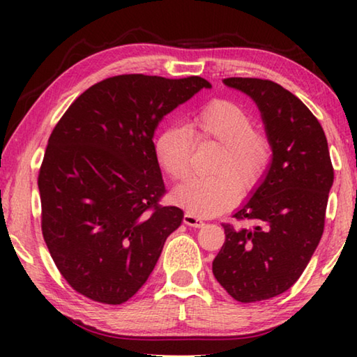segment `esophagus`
Here are the masks:
<instances>
[{
    "label": "esophagus",
    "instance_id": "obj_1",
    "mask_svg": "<svg viewBox=\"0 0 357 357\" xmlns=\"http://www.w3.org/2000/svg\"><path fill=\"white\" fill-rule=\"evenodd\" d=\"M184 223H185V225H189V227H193V228H202L204 225V222L200 219V217H197L195 214H192V213L184 214Z\"/></svg>",
    "mask_w": 357,
    "mask_h": 357
}]
</instances>
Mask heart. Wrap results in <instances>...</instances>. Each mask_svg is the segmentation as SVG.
Returning a JSON list of instances; mask_svg holds the SVG:
<instances>
[{
  "mask_svg": "<svg viewBox=\"0 0 357 357\" xmlns=\"http://www.w3.org/2000/svg\"><path fill=\"white\" fill-rule=\"evenodd\" d=\"M253 118L243 107L217 99L197 110L187 128L172 126L154 142L157 162L168 176L181 181L192 170L193 140L220 144L208 178H193L174 189V200L200 217L225 213L239 200L241 192L255 189L268 168L271 146L261 132L253 129Z\"/></svg>",
  "mask_w": 357,
  "mask_h": 357,
  "instance_id": "obj_1",
  "label": "heart"
}]
</instances>
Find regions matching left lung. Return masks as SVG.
Masks as SVG:
<instances>
[{"label":"left lung","instance_id":"1","mask_svg":"<svg viewBox=\"0 0 357 357\" xmlns=\"http://www.w3.org/2000/svg\"><path fill=\"white\" fill-rule=\"evenodd\" d=\"M261 112L273 160L250 200L229 225L213 261L217 282L238 302H258L294 285L323 236L334 183L328 140L313 113L280 84L261 78H225Z\"/></svg>","mask_w":357,"mask_h":357}]
</instances>
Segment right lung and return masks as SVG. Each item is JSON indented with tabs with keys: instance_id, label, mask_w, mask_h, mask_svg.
Returning a JSON list of instances; mask_svg holds the SVG:
<instances>
[{
	"instance_id": "1",
	"label": "right lung",
	"mask_w": 357,
	"mask_h": 357,
	"mask_svg": "<svg viewBox=\"0 0 357 357\" xmlns=\"http://www.w3.org/2000/svg\"><path fill=\"white\" fill-rule=\"evenodd\" d=\"M211 83L202 77L129 74L78 96L53 129L38 185L42 234L66 282L84 298L118 305L153 273L183 222L154 153L162 118Z\"/></svg>"
}]
</instances>
